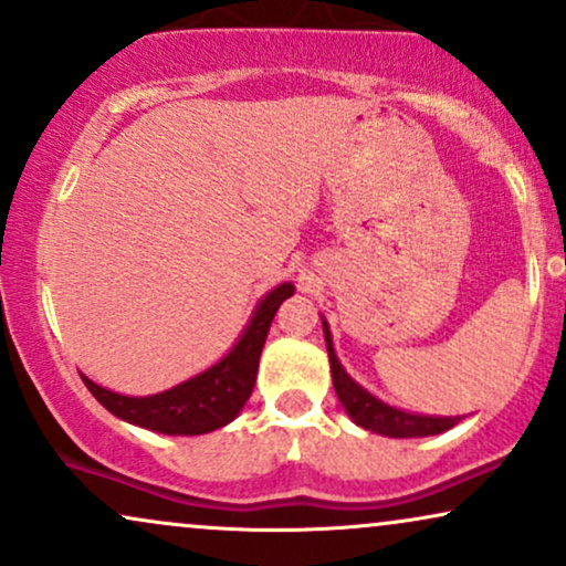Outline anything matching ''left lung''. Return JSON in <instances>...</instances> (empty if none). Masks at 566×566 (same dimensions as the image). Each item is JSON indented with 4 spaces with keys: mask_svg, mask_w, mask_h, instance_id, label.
Instances as JSON below:
<instances>
[{
    "mask_svg": "<svg viewBox=\"0 0 566 566\" xmlns=\"http://www.w3.org/2000/svg\"><path fill=\"white\" fill-rule=\"evenodd\" d=\"M325 331V344H327V357H331V373H333V388H336L340 403L348 411L354 422L359 428L380 432L388 438H424V436H438V432L453 428L459 422V417H422V415H409V411L394 409L388 403L375 399L373 394H367L365 388L357 386L346 375V369L340 367V361L333 352L331 331L327 323H323Z\"/></svg>",
    "mask_w": 566,
    "mask_h": 566,
    "instance_id": "left-lung-1",
    "label": "left lung"
}]
</instances>
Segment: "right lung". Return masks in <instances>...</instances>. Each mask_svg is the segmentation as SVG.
<instances>
[{"mask_svg": "<svg viewBox=\"0 0 566 566\" xmlns=\"http://www.w3.org/2000/svg\"><path fill=\"white\" fill-rule=\"evenodd\" d=\"M289 296H294V285L291 283H283L275 291H270L256 306L247 333L226 359L209 367L207 373L197 375V378L165 390V394L130 399V396L113 394V390L96 386L86 375H81V378L104 409H109L125 422L138 424V428L165 432V436L212 432L233 420L247 403L251 390H254L256 367H260V354L264 338H268L270 323L275 317L277 306Z\"/></svg>", "mask_w": 566, "mask_h": 566, "instance_id": "add662e5", "label": "right lung"}]
</instances>
